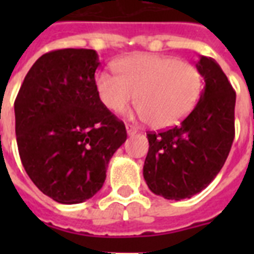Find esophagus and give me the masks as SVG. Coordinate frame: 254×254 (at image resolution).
<instances>
[{
  "instance_id": "1",
  "label": "esophagus",
  "mask_w": 254,
  "mask_h": 254,
  "mask_svg": "<svg viewBox=\"0 0 254 254\" xmlns=\"http://www.w3.org/2000/svg\"><path fill=\"white\" fill-rule=\"evenodd\" d=\"M127 131L129 135H133L137 133V127L134 125H131V124H127Z\"/></svg>"
}]
</instances>
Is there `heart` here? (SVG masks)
I'll return each instance as SVG.
<instances>
[{
    "label": "heart",
    "instance_id": "1",
    "mask_svg": "<svg viewBox=\"0 0 254 254\" xmlns=\"http://www.w3.org/2000/svg\"><path fill=\"white\" fill-rule=\"evenodd\" d=\"M116 73L95 77L100 101L112 112L125 111L135 97L138 116L155 129L177 125L196 105L201 75L189 62L157 54H133L115 62Z\"/></svg>",
    "mask_w": 254,
    "mask_h": 254
}]
</instances>
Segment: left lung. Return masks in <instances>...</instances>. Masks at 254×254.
Masks as SVG:
<instances>
[{
  "instance_id": "1",
  "label": "left lung",
  "mask_w": 254,
  "mask_h": 254,
  "mask_svg": "<svg viewBox=\"0 0 254 254\" xmlns=\"http://www.w3.org/2000/svg\"><path fill=\"white\" fill-rule=\"evenodd\" d=\"M200 99L181 125L149 131L143 178L155 195L171 200L193 196L215 179L235 138L236 92L212 58L200 57Z\"/></svg>"
}]
</instances>
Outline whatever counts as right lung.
<instances>
[{
    "mask_svg": "<svg viewBox=\"0 0 254 254\" xmlns=\"http://www.w3.org/2000/svg\"><path fill=\"white\" fill-rule=\"evenodd\" d=\"M95 50L63 49L42 55L14 101L22 165L42 192L62 204L92 197L107 166L127 141V129L100 101Z\"/></svg>",
    "mask_w": 254,
    "mask_h": 254,
    "instance_id": "add662e5",
    "label": "right lung"
}]
</instances>
